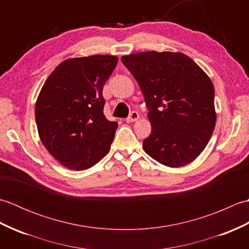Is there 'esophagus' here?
Segmentation results:
<instances>
[{
	"label": "esophagus",
	"instance_id": "34e87169",
	"mask_svg": "<svg viewBox=\"0 0 249 249\" xmlns=\"http://www.w3.org/2000/svg\"><path fill=\"white\" fill-rule=\"evenodd\" d=\"M139 118H140L139 113L137 112V111H133V112H131V113L129 114L128 118L126 119V122H127V123H133V122L138 121V120H139Z\"/></svg>",
	"mask_w": 249,
	"mask_h": 249
}]
</instances>
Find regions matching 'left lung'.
<instances>
[{
	"label": "left lung",
	"instance_id": "1",
	"mask_svg": "<svg viewBox=\"0 0 249 249\" xmlns=\"http://www.w3.org/2000/svg\"><path fill=\"white\" fill-rule=\"evenodd\" d=\"M143 93L152 134L143 150L171 168L186 166L209 143L216 123L214 87L181 52L146 51L122 56Z\"/></svg>",
	"mask_w": 249,
	"mask_h": 249
}]
</instances>
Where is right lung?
Here are the masks:
<instances>
[{"label":"right lung","instance_id":"add662e5","mask_svg":"<svg viewBox=\"0 0 249 249\" xmlns=\"http://www.w3.org/2000/svg\"><path fill=\"white\" fill-rule=\"evenodd\" d=\"M118 60L100 54L67 59L40 89L35 105L39 138L67 169L87 170L110 150L118 123L104 114L103 88Z\"/></svg>","mask_w":249,"mask_h":249}]
</instances>
